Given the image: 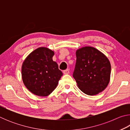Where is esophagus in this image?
Masks as SVG:
<instances>
[{"label": "esophagus", "mask_w": 130, "mask_h": 130, "mask_svg": "<svg viewBox=\"0 0 130 130\" xmlns=\"http://www.w3.org/2000/svg\"><path fill=\"white\" fill-rule=\"evenodd\" d=\"M63 74H69V69H66V70H63Z\"/></svg>", "instance_id": "34e87169"}]
</instances>
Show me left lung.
Segmentation results:
<instances>
[{"label":"left lung","mask_w":130,"mask_h":130,"mask_svg":"<svg viewBox=\"0 0 130 130\" xmlns=\"http://www.w3.org/2000/svg\"><path fill=\"white\" fill-rule=\"evenodd\" d=\"M73 73L79 88L88 95L102 92L109 82L111 64L107 57L96 48L86 46L76 51Z\"/></svg>","instance_id":"1"}]
</instances>
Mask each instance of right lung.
Here are the masks:
<instances>
[{
    "label": "right lung",
    "instance_id": "add662e5",
    "mask_svg": "<svg viewBox=\"0 0 130 130\" xmlns=\"http://www.w3.org/2000/svg\"><path fill=\"white\" fill-rule=\"evenodd\" d=\"M54 52L39 47L31 53L22 67V76L26 87L34 94L46 96L56 88L62 72L53 61Z\"/></svg>",
    "mask_w": 130,
    "mask_h": 130
}]
</instances>
